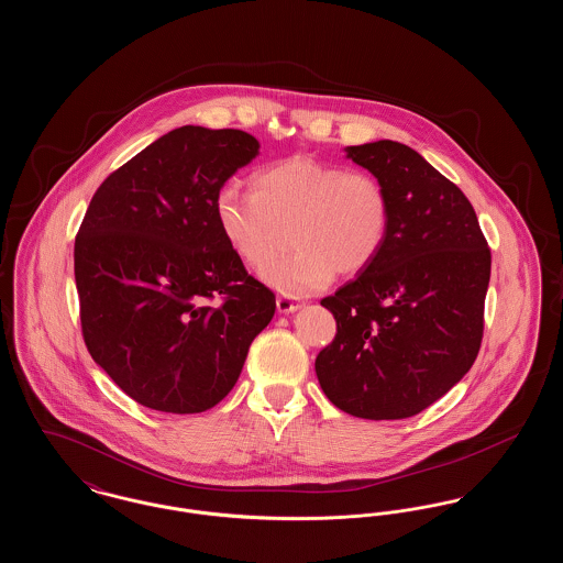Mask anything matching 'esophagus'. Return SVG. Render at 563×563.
Masks as SVG:
<instances>
[{"label":"esophagus","instance_id":"esophagus-1","mask_svg":"<svg viewBox=\"0 0 563 563\" xmlns=\"http://www.w3.org/2000/svg\"><path fill=\"white\" fill-rule=\"evenodd\" d=\"M276 308H278L280 314H289V312H295L299 308V303L287 295H280V297H276Z\"/></svg>","mask_w":563,"mask_h":563}]
</instances>
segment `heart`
I'll return each instance as SVG.
<instances>
[{
  "label": "heart",
  "instance_id": "heart-1",
  "mask_svg": "<svg viewBox=\"0 0 563 563\" xmlns=\"http://www.w3.org/2000/svg\"><path fill=\"white\" fill-rule=\"evenodd\" d=\"M253 191L223 186L214 217L223 239L251 268H264L291 243L285 263L262 272L287 295L327 287L335 272L344 278L369 268L390 230V198L367 170L294 156L260 168Z\"/></svg>",
  "mask_w": 563,
  "mask_h": 563
}]
</instances>
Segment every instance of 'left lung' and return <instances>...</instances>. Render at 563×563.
I'll use <instances>...</instances> for the list:
<instances>
[{"label": "left lung", "mask_w": 563, "mask_h": 563, "mask_svg": "<svg viewBox=\"0 0 563 563\" xmlns=\"http://www.w3.org/2000/svg\"><path fill=\"white\" fill-rule=\"evenodd\" d=\"M390 198L374 264L321 299L338 333L314 369L327 399L365 420H402L473 367L492 253L462 189L397 141L346 147Z\"/></svg>", "instance_id": "obj_1"}]
</instances>
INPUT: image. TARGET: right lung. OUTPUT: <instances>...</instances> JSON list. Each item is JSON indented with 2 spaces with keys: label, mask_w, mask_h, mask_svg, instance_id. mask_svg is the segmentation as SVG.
<instances>
[{
  "label": "right lung",
  "mask_w": 563,
  "mask_h": 563,
  "mask_svg": "<svg viewBox=\"0 0 563 563\" xmlns=\"http://www.w3.org/2000/svg\"><path fill=\"white\" fill-rule=\"evenodd\" d=\"M257 154L244 131L175 129L113 170L84 214L74 269L86 349L150 409L214 407L274 317L276 297L214 217L219 189Z\"/></svg>",
  "instance_id": "obj_1"
}]
</instances>
